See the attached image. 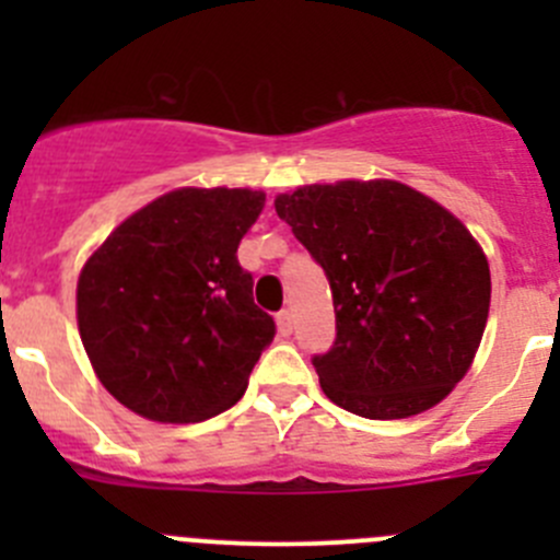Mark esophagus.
I'll return each mask as SVG.
<instances>
[{
  "label": "esophagus",
  "mask_w": 560,
  "mask_h": 560,
  "mask_svg": "<svg viewBox=\"0 0 560 560\" xmlns=\"http://www.w3.org/2000/svg\"><path fill=\"white\" fill-rule=\"evenodd\" d=\"M276 322H279V332L281 336H292V327H295V319H292V312H279L276 314Z\"/></svg>",
  "instance_id": "esophagus-1"
}]
</instances>
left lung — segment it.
Returning <instances> with one entry per match:
<instances>
[{"label":"left lung","mask_w":560,"mask_h":560,"mask_svg":"<svg viewBox=\"0 0 560 560\" xmlns=\"http://www.w3.org/2000/svg\"><path fill=\"white\" fill-rule=\"evenodd\" d=\"M325 270L336 341L312 363L327 398L369 420L436 406L466 376L490 308L482 248L398 180H341L276 197Z\"/></svg>","instance_id":"1"}]
</instances>
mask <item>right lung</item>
<instances>
[{
	"label": "right lung",
	"mask_w": 560,
	"mask_h": 560,
	"mask_svg": "<svg viewBox=\"0 0 560 560\" xmlns=\"http://www.w3.org/2000/svg\"><path fill=\"white\" fill-rule=\"evenodd\" d=\"M262 191L175 189L118 224L78 279V330L107 393L156 422H200L244 395L276 336L238 244Z\"/></svg>",
	"instance_id": "obj_1"
}]
</instances>
